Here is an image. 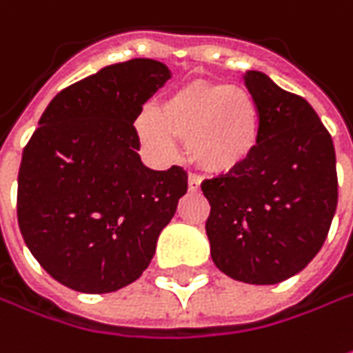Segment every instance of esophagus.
<instances>
[{"instance_id":"34e87169","label":"esophagus","mask_w":353,"mask_h":353,"mask_svg":"<svg viewBox=\"0 0 353 353\" xmlns=\"http://www.w3.org/2000/svg\"><path fill=\"white\" fill-rule=\"evenodd\" d=\"M188 185H189V191H197V189L201 188V177L197 176V174H189Z\"/></svg>"}]
</instances>
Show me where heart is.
<instances>
[{"instance_id": "b5f03b06", "label": "heart", "mask_w": 353, "mask_h": 353, "mask_svg": "<svg viewBox=\"0 0 353 353\" xmlns=\"http://www.w3.org/2000/svg\"><path fill=\"white\" fill-rule=\"evenodd\" d=\"M137 132L146 144L172 152L185 139L189 158L211 172H228L248 160L260 139V111L238 85L191 83L146 107L137 117Z\"/></svg>"}]
</instances>
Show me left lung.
Returning a JSON list of instances; mask_svg holds the SVG:
<instances>
[{"mask_svg": "<svg viewBox=\"0 0 353 353\" xmlns=\"http://www.w3.org/2000/svg\"><path fill=\"white\" fill-rule=\"evenodd\" d=\"M260 111L258 146L244 164L201 183L211 205L207 236L214 265L252 285H275L319 254L338 205L330 132L301 95L246 72Z\"/></svg>", "mask_w": 353, "mask_h": 353, "instance_id": "left-lung-1", "label": "left lung"}]
</instances>
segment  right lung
Listing matches in <instances>:
<instances>
[{
	"mask_svg": "<svg viewBox=\"0 0 353 353\" xmlns=\"http://www.w3.org/2000/svg\"><path fill=\"white\" fill-rule=\"evenodd\" d=\"M170 79L165 64L134 58L99 70L56 95L23 150L17 221L25 244L58 283L111 293L137 281L188 172L140 162L134 121Z\"/></svg>",
	"mask_w": 353,
	"mask_h": 353,
	"instance_id": "obj_1",
	"label": "right lung"
}]
</instances>
